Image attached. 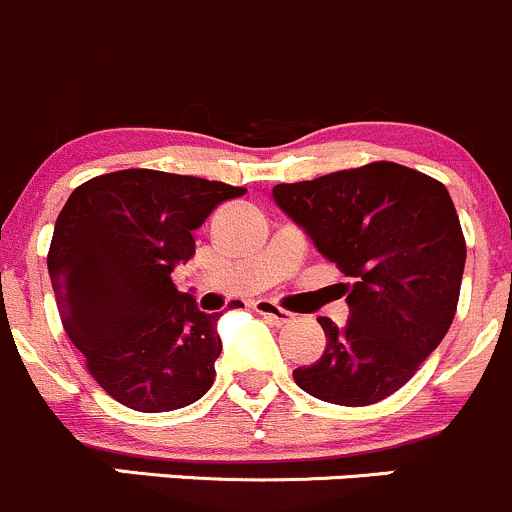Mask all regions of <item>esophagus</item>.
<instances>
[{"mask_svg":"<svg viewBox=\"0 0 512 512\" xmlns=\"http://www.w3.org/2000/svg\"><path fill=\"white\" fill-rule=\"evenodd\" d=\"M254 310L258 315H263V318L271 320L273 325H286V323H291V320H293V313H288V310H283L281 305H276L273 300H266V298L256 300Z\"/></svg>","mask_w":512,"mask_h":512,"instance_id":"esophagus-1","label":"esophagus"}]
</instances>
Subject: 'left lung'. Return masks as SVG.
<instances>
[{
  "mask_svg": "<svg viewBox=\"0 0 512 512\" xmlns=\"http://www.w3.org/2000/svg\"><path fill=\"white\" fill-rule=\"evenodd\" d=\"M278 207L303 226L347 283L350 320L318 318L328 345L293 370L300 389L340 407L382 402L449 333L466 239L449 192L397 162H370L310 182L276 184Z\"/></svg>",
  "mask_w": 512,
  "mask_h": 512,
  "instance_id": "obj_1",
  "label": "left lung"
}]
</instances>
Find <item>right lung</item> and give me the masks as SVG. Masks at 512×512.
<instances>
[{
	"instance_id": "add662e5",
	"label": "right lung",
	"mask_w": 512,
	"mask_h": 512,
	"mask_svg": "<svg viewBox=\"0 0 512 512\" xmlns=\"http://www.w3.org/2000/svg\"><path fill=\"white\" fill-rule=\"evenodd\" d=\"M244 187L120 170L73 189L54 226L49 276L66 335L93 379L135 412H172L212 387L219 313L177 291L192 231Z\"/></svg>"
}]
</instances>
